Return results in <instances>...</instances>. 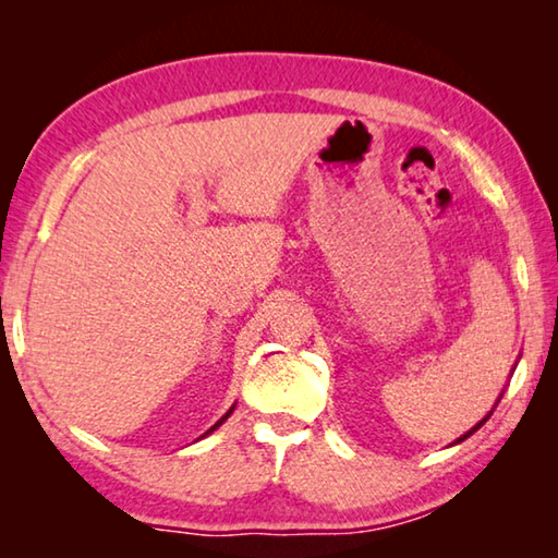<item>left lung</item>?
<instances>
[{
    "mask_svg": "<svg viewBox=\"0 0 558 558\" xmlns=\"http://www.w3.org/2000/svg\"><path fill=\"white\" fill-rule=\"evenodd\" d=\"M489 415H493V411H489V413H487V415H485V418H483V421H480V423H477V426H475V428H472V430H468V433H465V436H462V438H458V440H456V442H462V440H465V438H470V436H472V433H475V430H477V428H480V426H485V421H487V418H489Z\"/></svg>",
    "mask_w": 558,
    "mask_h": 558,
    "instance_id": "8db88e82",
    "label": "left lung"
}]
</instances>
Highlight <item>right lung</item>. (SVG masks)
<instances>
[{
    "mask_svg": "<svg viewBox=\"0 0 558 558\" xmlns=\"http://www.w3.org/2000/svg\"><path fill=\"white\" fill-rule=\"evenodd\" d=\"M233 409H235V405H231V409H229V411H226V415H223V418H221V421H216V423H214V426H211L209 430H206V433H204V436H209V433H214L216 428H219V426H221V423H223L226 418H229V415L233 413ZM204 436H202V438H204Z\"/></svg>",
    "mask_w": 558,
    "mask_h": 558,
    "instance_id": "1",
    "label": "right lung"
}]
</instances>
